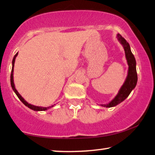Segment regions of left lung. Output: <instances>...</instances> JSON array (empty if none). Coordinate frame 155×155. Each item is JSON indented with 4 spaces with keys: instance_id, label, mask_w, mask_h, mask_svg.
I'll list each match as a JSON object with an SVG mask.
<instances>
[{
    "instance_id": "8db88e82",
    "label": "left lung",
    "mask_w": 155,
    "mask_h": 155,
    "mask_svg": "<svg viewBox=\"0 0 155 155\" xmlns=\"http://www.w3.org/2000/svg\"><path fill=\"white\" fill-rule=\"evenodd\" d=\"M116 38L120 43L122 45L124 48V53H125V57L127 62L128 64V71L127 76L126 79L124 81L123 85H122L120 88L117 94L115 95L113 100L106 104H100L104 107L110 108L114 107L119 104L122 101H123L129 95L131 92L135 88L136 85L137 84V62L134 58V55L131 53L130 46L129 43L126 41L124 38H122L120 34H117Z\"/></svg>"
}]
</instances>
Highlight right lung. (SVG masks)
<instances>
[{"instance_id":"obj_1","label":"right lung","mask_w":155,"mask_h":155,"mask_svg":"<svg viewBox=\"0 0 155 155\" xmlns=\"http://www.w3.org/2000/svg\"><path fill=\"white\" fill-rule=\"evenodd\" d=\"M18 55V52L17 54H15V56L13 58V60H12V71H11V76H10V82H11V86L12 87V90L14 91V92H15V94H17V96L18 97V99L22 101V103L24 104L25 106H26V107H28L29 108H31V109L33 110H35V111H42V110H47L48 108H51L54 107L55 105H52L51 107H37V106H35L33 104H31L28 103L27 101L24 100V98L22 97V96L21 95V94L18 93V91H17V89L15 88V83H14V76H13V74H14V67H15V59H16V57Z\"/></svg>"}]
</instances>
